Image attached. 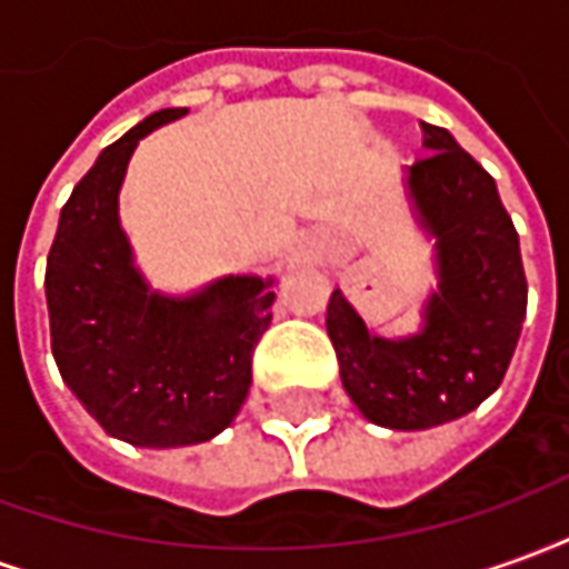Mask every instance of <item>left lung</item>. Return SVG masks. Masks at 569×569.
Returning a JSON list of instances; mask_svg holds the SVG:
<instances>
[{
	"mask_svg": "<svg viewBox=\"0 0 569 569\" xmlns=\"http://www.w3.org/2000/svg\"><path fill=\"white\" fill-rule=\"evenodd\" d=\"M420 130L427 151L408 170V188L439 240V292L423 332L375 338L338 289L326 310L345 390L390 429L439 427L481 406L502 383L527 313L518 231L493 176L445 128Z\"/></svg>",
	"mask_w": 569,
	"mask_h": 569,
	"instance_id": "left-lung-1",
	"label": "left lung"
}]
</instances>
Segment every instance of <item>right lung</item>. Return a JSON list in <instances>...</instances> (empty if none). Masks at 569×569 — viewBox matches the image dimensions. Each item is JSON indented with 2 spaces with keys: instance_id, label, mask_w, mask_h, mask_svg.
Returning <instances> with one entry per match:
<instances>
[{
  "instance_id": "1",
  "label": "right lung",
  "mask_w": 569,
  "mask_h": 569,
  "mask_svg": "<svg viewBox=\"0 0 569 569\" xmlns=\"http://www.w3.org/2000/svg\"><path fill=\"white\" fill-rule=\"evenodd\" d=\"M186 112H154L100 151L60 210L44 268L63 381L109 436L149 448L207 441L237 418L273 305L261 277H224L186 301L161 298L130 261L118 224L130 154Z\"/></svg>"
}]
</instances>
